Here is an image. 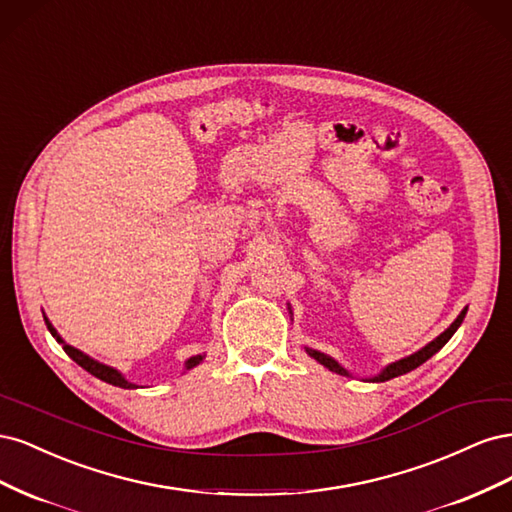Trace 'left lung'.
<instances>
[{
	"label": "left lung",
	"instance_id": "8db88e82",
	"mask_svg": "<svg viewBox=\"0 0 512 512\" xmlns=\"http://www.w3.org/2000/svg\"><path fill=\"white\" fill-rule=\"evenodd\" d=\"M288 309H290V307H288ZM466 312H468V307L461 309V314L455 318V322L451 324V327H448L444 333H440L436 339H433V342H429L427 346H423L418 352H414V354H410V356H404V359H399V361H395V363H389V365H386V367L380 371V374L363 378V380H365V382H386V380H391V378L408 374V371L416 369L418 365H423V363L429 361L431 356L436 354L438 350H442V346L448 342V339H451V337L455 335V331L461 327L463 318H466ZM290 314H292V312H290ZM305 352H307L309 356H312V359H316L320 365L327 367L329 371H335V374L348 376V378L352 376L344 365H339V363L333 359V356L324 354V352H320V350H314V348H305Z\"/></svg>",
	"mask_w": 512,
	"mask_h": 512
}]
</instances>
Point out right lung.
Returning <instances> with one entry per match:
<instances>
[{"label": "right lung", "mask_w": 512, "mask_h": 512, "mask_svg": "<svg viewBox=\"0 0 512 512\" xmlns=\"http://www.w3.org/2000/svg\"><path fill=\"white\" fill-rule=\"evenodd\" d=\"M44 322H46V329L51 331V335L57 339V344H61V348L66 350V354L70 356V359H72L74 363H79L85 371H89L91 376H96V378H100L102 382H108V384H113V386H119V389H138V386H136L134 382L126 380V376H123L119 369H115V367H111V365H104V363H100V361H96V359H91L89 354H85V352H81L79 348H74V346L66 344L64 337H61V335L57 333V329L53 327L51 320L46 318V316H44ZM203 359H205V354H194V356H190V359L183 363V371L194 369L196 365L203 363Z\"/></svg>", "instance_id": "add662e5"}]
</instances>
